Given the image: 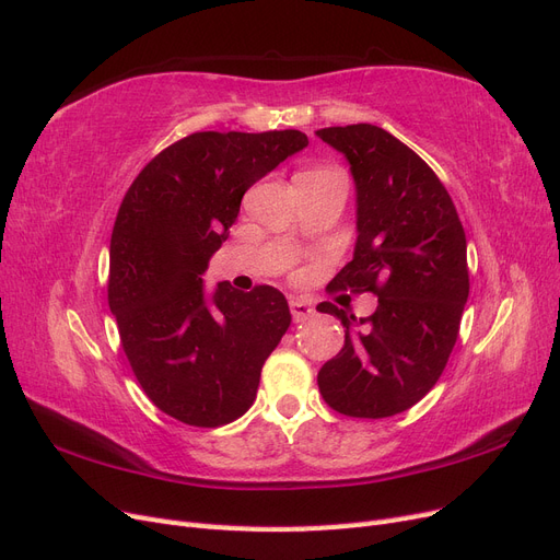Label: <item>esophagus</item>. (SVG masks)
<instances>
[{
	"label": "esophagus",
	"mask_w": 560,
	"mask_h": 560,
	"mask_svg": "<svg viewBox=\"0 0 560 560\" xmlns=\"http://www.w3.org/2000/svg\"><path fill=\"white\" fill-rule=\"evenodd\" d=\"M291 314H293V320H306L310 316H314V306L312 302H306L302 298H293L291 300Z\"/></svg>",
	"instance_id": "esophagus-1"
}]
</instances>
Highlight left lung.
<instances>
[{
	"label": "left lung",
	"instance_id": "8db88e82",
	"mask_svg": "<svg viewBox=\"0 0 560 560\" xmlns=\"http://www.w3.org/2000/svg\"><path fill=\"white\" fill-rule=\"evenodd\" d=\"M316 137L347 158L355 184L353 260L328 288L378 298L360 320L332 302L316 306L347 328L318 388L339 413L386 419L438 384L456 345L470 293L465 230L435 172L390 132L358 122Z\"/></svg>",
	"mask_w": 560,
	"mask_h": 560
}]
</instances>
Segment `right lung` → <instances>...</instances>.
Masks as SVG:
<instances>
[{
  "label": "right lung",
  "instance_id": "right-lung-1",
  "mask_svg": "<svg viewBox=\"0 0 560 560\" xmlns=\"http://www.w3.org/2000/svg\"><path fill=\"white\" fill-rule=\"evenodd\" d=\"M310 139L300 130L195 132L158 153L125 192L109 248V306L151 402L215 428L254 405L260 370L291 326L272 285L205 291L244 192Z\"/></svg>",
  "mask_w": 560,
  "mask_h": 560
}]
</instances>
